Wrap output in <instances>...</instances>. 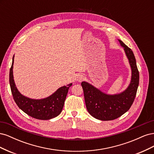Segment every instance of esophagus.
<instances>
[{
	"label": "esophagus",
	"instance_id": "1",
	"mask_svg": "<svg viewBox=\"0 0 154 154\" xmlns=\"http://www.w3.org/2000/svg\"><path fill=\"white\" fill-rule=\"evenodd\" d=\"M84 78L85 77L83 75H82V74H79V75H78L76 77V81L78 82H81L82 81L84 80Z\"/></svg>",
	"mask_w": 154,
	"mask_h": 154
}]
</instances>
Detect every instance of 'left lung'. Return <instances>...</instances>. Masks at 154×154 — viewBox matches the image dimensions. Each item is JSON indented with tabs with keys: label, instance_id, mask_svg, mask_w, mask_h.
Listing matches in <instances>:
<instances>
[{
	"label": "left lung",
	"instance_id": "1",
	"mask_svg": "<svg viewBox=\"0 0 154 154\" xmlns=\"http://www.w3.org/2000/svg\"><path fill=\"white\" fill-rule=\"evenodd\" d=\"M131 68V80L127 88L118 94H109L87 82H82L87 109L92 116L102 121L113 120L129 110L134 101L139 86V74L132 51L118 39Z\"/></svg>",
	"mask_w": 154,
	"mask_h": 154
}]
</instances>
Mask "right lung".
Here are the masks:
<instances>
[{
    "label": "right lung",
    "mask_w": 154,
    "mask_h": 154,
    "mask_svg": "<svg viewBox=\"0 0 154 154\" xmlns=\"http://www.w3.org/2000/svg\"><path fill=\"white\" fill-rule=\"evenodd\" d=\"M10 71V84L13 99L18 106L26 114L32 118L41 120H49L58 116L63 109L71 83L60 87L52 94L42 99H32L25 96L19 92L15 85L13 78V63Z\"/></svg>",
    "instance_id": "right-lung-1"
}]
</instances>
